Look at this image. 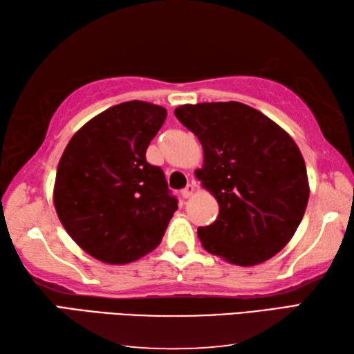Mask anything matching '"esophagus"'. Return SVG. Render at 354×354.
<instances>
[{"mask_svg": "<svg viewBox=\"0 0 354 354\" xmlns=\"http://www.w3.org/2000/svg\"><path fill=\"white\" fill-rule=\"evenodd\" d=\"M194 192H196V183H189L187 185L185 189H182V196L185 197V198H189L191 196H194Z\"/></svg>", "mask_w": 354, "mask_h": 354, "instance_id": "obj_1", "label": "esophagus"}]
</instances>
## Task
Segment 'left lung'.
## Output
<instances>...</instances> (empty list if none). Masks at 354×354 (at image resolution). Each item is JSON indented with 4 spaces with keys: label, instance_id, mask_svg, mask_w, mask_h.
Wrapping results in <instances>:
<instances>
[{
    "label": "left lung",
    "instance_id": "1",
    "mask_svg": "<svg viewBox=\"0 0 354 354\" xmlns=\"http://www.w3.org/2000/svg\"><path fill=\"white\" fill-rule=\"evenodd\" d=\"M174 114L203 147V167L194 174L220 206L212 225L197 230L201 246L241 268L275 257L308 201L297 143L266 114L234 100L180 105Z\"/></svg>",
    "mask_w": 354,
    "mask_h": 354
}]
</instances>
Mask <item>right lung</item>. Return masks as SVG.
Returning <instances> with one entry per match:
<instances>
[{
	"label": "right lung",
	"instance_id": "right-lung-1",
	"mask_svg": "<svg viewBox=\"0 0 354 354\" xmlns=\"http://www.w3.org/2000/svg\"><path fill=\"white\" fill-rule=\"evenodd\" d=\"M167 110L143 100L110 106L79 128L57 165L53 203L79 248L106 264L153 252L177 211L147 148Z\"/></svg>",
	"mask_w": 354,
	"mask_h": 354
}]
</instances>
